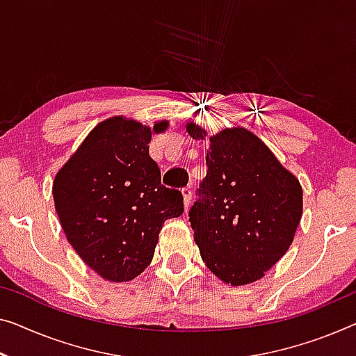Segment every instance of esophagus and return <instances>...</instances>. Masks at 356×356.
<instances>
[{
  "label": "esophagus",
  "mask_w": 356,
  "mask_h": 356,
  "mask_svg": "<svg viewBox=\"0 0 356 356\" xmlns=\"http://www.w3.org/2000/svg\"><path fill=\"white\" fill-rule=\"evenodd\" d=\"M182 195H184V204H185V209H188L190 206V201H192V187H184L182 188Z\"/></svg>",
  "instance_id": "1"
}]
</instances>
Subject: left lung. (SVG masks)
<instances>
[{"label": "left lung", "mask_w": 356, "mask_h": 356, "mask_svg": "<svg viewBox=\"0 0 356 356\" xmlns=\"http://www.w3.org/2000/svg\"><path fill=\"white\" fill-rule=\"evenodd\" d=\"M193 139L206 132L187 126ZM208 172L188 211L200 254L216 277L232 286L252 283L293 243L302 216L299 180L267 145L243 127L211 137Z\"/></svg>", "instance_id": "left-lung-1"}]
</instances>
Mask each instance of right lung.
<instances>
[{"instance_id": "1", "label": "right lung", "mask_w": 356, "mask_h": 356, "mask_svg": "<svg viewBox=\"0 0 356 356\" xmlns=\"http://www.w3.org/2000/svg\"><path fill=\"white\" fill-rule=\"evenodd\" d=\"M168 123L155 124V131ZM150 127L115 116L91 131L57 172L52 195L78 256L108 281H129L152 262L164 220L184 212V196L161 184L148 153Z\"/></svg>"}]
</instances>
